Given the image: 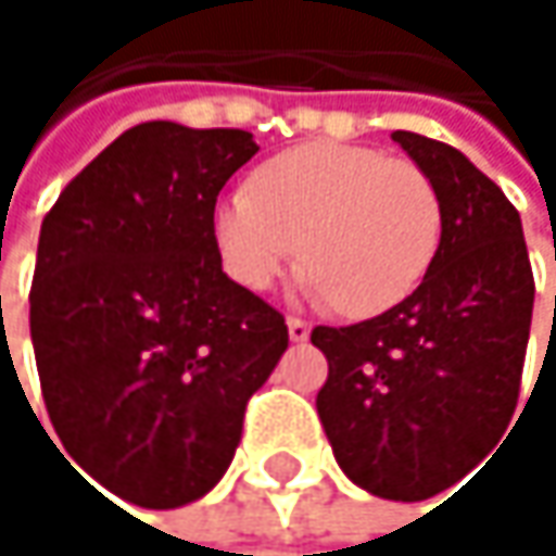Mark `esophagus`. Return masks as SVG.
<instances>
[{"instance_id": "esophagus-1", "label": "esophagus", "mask_w": 556, "mask_h": 556, "mask_svg": "<svg viewBox=\"0 0 556 556\" xmlns=\"http://www.w3.org/2000/svg\"><path fill=\"white\" fill-rule=\"evenodd\" d=\"M286 328H289V341H295V344H302V341H308V321H302V318H295V315H289L286 318Z\"/></svg>"}]
</instances>
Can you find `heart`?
<instances>
[{
	"mask_svg": "<svg viewBox=\"0 0 556 556\" xmlns=\"http://www.w3.org/2000/svg\"><path fill=\"white\" fill-rule=\"evenodd\" d=\"M441 199L428 173L361 144H305L215 205L228 277L270 289L302 254L308 289L364 318L402 302L441 244Z\"/></svg>",
	"mask_w": 556,
	"mask_h": 556,
	"instance_id": "obj_1",
	"label": "heart"
}]
</instances>
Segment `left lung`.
I'll return each mask as SVG.
<instances>
[{
    "mask_svg": "<svg viewBox=\"0 0 556 556\" xmlns=\"http://www.w3.org/2000/svg\"><path fill=\"white\" fill-rule=\"evenodd\" d=\"M392 141L441 199V244L389 312L312 331L328 357L318 418L341 470L367 493L418 502L464 480L518 405L534 308L521 218L457 148L415 131Z\"/></svg>",
    "mask_w": 556,
    "mask_h": 556,
    "instance_id": "1",
    "label": "left lung"
}]
</instances>
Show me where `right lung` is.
<instances>
[{
    "label": "right lung",
    "mask_w": 556,
    "mask_h": 556,
    "mask_svg": "<svg viewBox=\"0 0 556 556\" xmlns=\"http://www.w3.org/2000/svg\"><path fill=\"white\" fill-rule=\"evenodd\" d=\"M254 154L251 131L144 122L45 215L31 344L54 447L118 500L205 496L289 344L277 308L222 270L212 228Z\"/></svg>",
    "instance_id": "right-lung-1"
}]
</instances>
